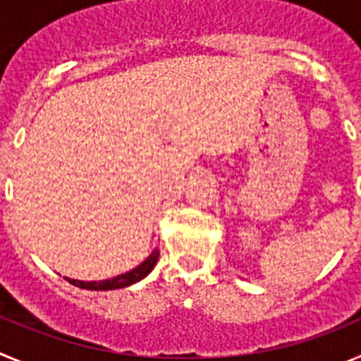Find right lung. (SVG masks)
Listing matches in <instances>:
<instances>
[{
	"label": "right lung",
	"mask_w": 361,
	"mask_h": 361,
	"mask_svg": "<svg viewBox=\"0 0 361 361\" xmlns=\"http://www.w3.org/2000/svg\"><path fill=\"white\" fill-rule=\"evenodd\" d=\"M157 260H159V250H155L148 258H146L145 262L141 264V266H137L135 269L128 271V273H124V275L116 276V279L103 280V282H81V280H72V279H66V280H68L70 283H73V286H78V288L90 289V291H108V289L126 288V286H130V283H135L141 279H145L149 271L155 267Z\"/></svg>",
	"instance_id": "obj_1"
}]
</instances>
